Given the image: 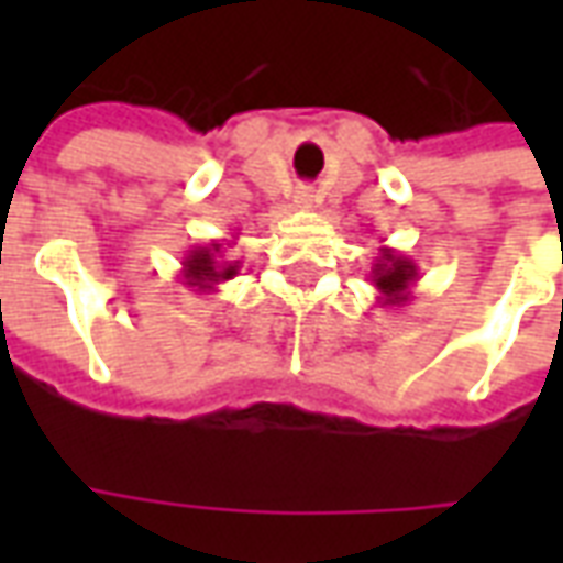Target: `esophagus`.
<instances>
[{
  "label": "esophagus",
  "mask_w": 563,
  "mask_h": 563,
  "mask_svg": "<svg viewBox=\"0 0 563 563\" xmlns=\"http://www.w3.org/2000/svg\"><path fill=\"white\" fill-rule=\"evenodd\" d=\"M298 205H305V208H313V205H317V189H313V186H301V189H298Z\"/></svg>",
  "instance_id": "obj_1"
}]
</instances>
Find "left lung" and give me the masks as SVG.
<instances>
[{"label": "left lung", "instance_id": "1", "mask_svg": "<svg viewBox=\"0 0 563 563\" xmlns=\"http://www.w3.org/2000/svg\"><path fill=\"white\" fill-rule=\"evenodd\" d=\"M419 280L413 258L395 253L391 246H379V256L371 268V283L377 286L379 307H401L410 301V286Z\"/></svg>", "mask_w": 563, "mask_h": 563}]
</instances>
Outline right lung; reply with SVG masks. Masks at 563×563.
<instances>
[{"instance_id": "1", "label": "right lung", "mask_w": 563, "mask_h": 563, "mask_svg": "<svg viewBox=\"0 0 563 563\" xmlns=\"http://www.w3.org/2000/svg\"><path fill=\"white\" fill-rule=\"evenodd\" d=\"M232 234L229 241H210L205 246H192V250H186L184 256V268H180V280L184 286H189L192 292H217V286L225 280H232L238 277V271H241V262H232V258H225V246L234 244Z\"/></svg>"}]
</instances>
